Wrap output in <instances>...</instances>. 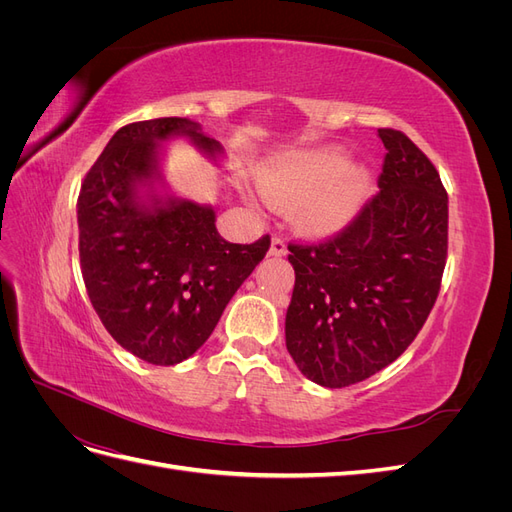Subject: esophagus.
Segmentation results:
<instances>
[{
    "mask_svg": "<svg viewBox=\"0 0 512 512\" xmlns=\"http://www.w3.org/2000/svg\"><path fill=\"white\" fill-rule=\"evenodd\" d=\"M269 254H271V256H277V258L286 256V254H288V245H286V241H284V239H280V237H273Z\"/></svg>",
    "mask_w": 512,
    "mask_h": 512,
    "instance_id": "obj_1",
    "label": "esophagus"
}]
</instances>
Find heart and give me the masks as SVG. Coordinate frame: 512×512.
Wrapping results in <instances>:
<instances>
[{
  "label": "heart",
  "mask_w": 512,
  "mask_h": 512,
  "mask_svg": "<svg viewBox=\"0 0 512 512\" xmlns=\"http://www.w3.org/2000/svg\"><path fill=\"white\" fill-rule=\"evenodd\" d=\"M267 196L294 207V218L309 232H331L361 205L369 190L363 168L348 166L342 151L299 153L262 177Z\"/></svg>",
  "instance_id": "1"
}]
</instances>
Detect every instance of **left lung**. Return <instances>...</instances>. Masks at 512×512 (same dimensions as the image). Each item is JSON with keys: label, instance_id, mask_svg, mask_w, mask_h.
I'll list each match as a JSON object with an SVG mask.
<instances>
[{"label": "left lung", "instance_id": "8db88e82", "mask_svg": "<svg viewBox=\"0 0 512 512\" xmlns=\"http://www.w3.org/2000/svg\"><path fill=\"white\" fill-rule=\"evenodd\" d=\"M380 192L320 243H288L294 290L286 348L327 389L363 382L414 342L438 299L448 250V196L410 138L378 130Z\"/></svg>", "mask_w": 512, "mask_h": 512}]
</instances>
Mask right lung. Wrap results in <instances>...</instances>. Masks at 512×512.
<instances>
[{"label":"right lung","mask_w":512,"mask_h":512,"mask_svg":"<svg viewBox=\"0 0 512 512\" xmlns=\"http://www.w3.org/2000/svg\"><path fill=\"white\" fill-rule=\"evenodd\" d=\"M170 136L222 153L190 119L128 123L89 168L76 203L89 301L115 342L151 365H177L203 346L271 245L269 235L228 243L215 211L192 200L143 203L138 188L158 177V143Z\"/></svg>","instance_id":"1"}]
</instances>
